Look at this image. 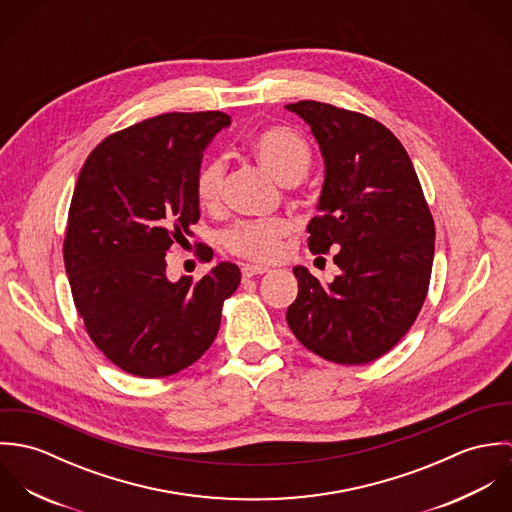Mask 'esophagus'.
Here are the masks:
<instances>
[{
  "label": "esophagus",
  "instance_id": "obj_1",
  "mask_svg": "<svg viewBox=\"0 0 512 512\" xmlns=\"http://www.w3.org/2000/svg\"><path fill=\"white\" fill-rule=\"evenodd\" d=\"M266 272H268L266 266H252V264L242 266V278H244V280L254 278V276H260V274H266Z\"/></svg>",
  "mask_w": 512,
  "mask_h": 512
}]
</instances>
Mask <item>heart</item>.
<instances>
[{
    "label": "heart",
    "instance_id": "1",
    "mask_svg": "<svg viewBox=\"0 0 512 512\" xmlns=\"http://www.w3.org/2000/svg\"><path fill=\"white\" fill-rule=\"evenodd\" d=\"M254 157L282 183L295 185L311 169L313 153L309 142L288 126H270L250 140ZM226 163L222 157H209L203 161L193 179L197 203L213 211L222 201V185ZM292 224L286 219L240 220L222 232V246L226 252L250 260L272 262L284 254L286 238Z\"/></svg>",
    "mask_w": 512,
    "mask_h": 512
}]
</instances>
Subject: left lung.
Instances as JSON below:
<instances>
[{"mask_svg":"<svg viewBox=\"0 0 512 512\" xmlns=\"http://www.w3.org/2000/svg\"><path fill=\"white\" fill-rule=\"evenodd\" d=\"M325 157L319 215L307 244L337 250L341 274L323 286L305 268L288 307L297 341L325 361L366 365L386 355L414 325L432 278L436 224L400 140L380 122L333 104H288Z\"/></svg>","mask_w":512,"mask_h":512,"instance_id":"1","label":"left lung"}]
</instances>
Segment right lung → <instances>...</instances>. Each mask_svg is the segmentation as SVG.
<instances>
[{
	"instance_id": "right-lung-1",
	"label": "right lung",
	"mask_w": 512,
	"mask_h": 512,
	"mask_svg": "<svg viewBox=\"0 0 512 512\" xmlns=\"http://www.w3.org/2000/svg\"><path fill=\"white\" fill-rule=\"evenodd\" d=\"M230 116L169 112L104 138L74 187L63 258L74 305L104 357L142 378L171 376L217 339L222 303L240 270L222 262L201 280L171 284L165 254L201 211L193 191L207 144ZM211 262L213 250L197 246Z\"/></svg>"
}]
</instances>
